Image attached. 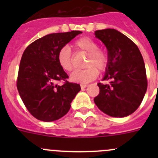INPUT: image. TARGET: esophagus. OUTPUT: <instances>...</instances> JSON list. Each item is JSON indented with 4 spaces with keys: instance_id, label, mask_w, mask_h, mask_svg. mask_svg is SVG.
I'll return each mask as SVG.
<instances>
[{
    "instance_id": "obj_1",
    "label": "esophagus",
    "mask_w": 158,
    "mask_h": 158,
    "mask_svg": "<svg viewBox=\"0 0 158 158\" xmlns=\"http://www.w3.org/2000/svg\"><path fill=\"white\" fill-rule=\"evenodd\" d=\"M80 86H81V89H84L85 88H86V87H87V85H86V84H81Z\"/></svg>"
}]
</instances>
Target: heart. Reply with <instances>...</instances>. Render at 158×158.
Masks as SVG:
<instances>
[{"instance_id":"1","label":"heart","mask_w":158,"mask_h":158,"mask_svg":"<svg viewBox=\"0 0 158 158\" xmlns=\"http://www.w3.org/2000/svg\"><path fill=\"white\" fill-rule=\"evenodd\" d=\"M74 47L78 51L87 53L84 69L76 70L70 79L73 82L86 84L96 79L98 71L103 72L109 65V54L106 49L98 47V43L89 37H81L75 41ZM57 61L63 70L67 72L73 69V60L69 47H63L57 52Z\"/></svg>"}]
</instances>
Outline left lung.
<instances>
[{
  "instance_id": "left-lung-1",
  "label": "left lung",
  "mask_w": 158,
  "mask_h": 158,
  "mask_svg": "<svg viewBox=\"0 0 158 158\" xmlns=\"http://www.w3.org/2000/svg\"><path fill=\"white\" fill-rule=\"evenodd\" d=\"M95 35L108 49L109 65L103 80H109V84L98 83L99 94L94 102L108 115L128 116L139 107L147 91L142 55L136 44L118 30H96Z\"/></svg>"
}]
</instances>
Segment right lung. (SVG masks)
<instances>
[{
  "mask_svg": "<svg viewBox=\"0 0 158 158\" xmlns=\"http://www.w3.org/2000/svg\"><path fill=\"white\" fill-rule=\"evenodd\" d=\"M79 30L46 35L30 44L19 66L17 87L23 104L32 115L43 122L60 119L69 111L81 90L69 82L68 75L57 61V52L78 34ZM64 81L59 86L58 81Z\"/></svg>",
  "mask_w": 158,
  "mask_h": 158,
  "instance_id": "right-lung-1",
  "label": "right lung"
}]
</instances>
